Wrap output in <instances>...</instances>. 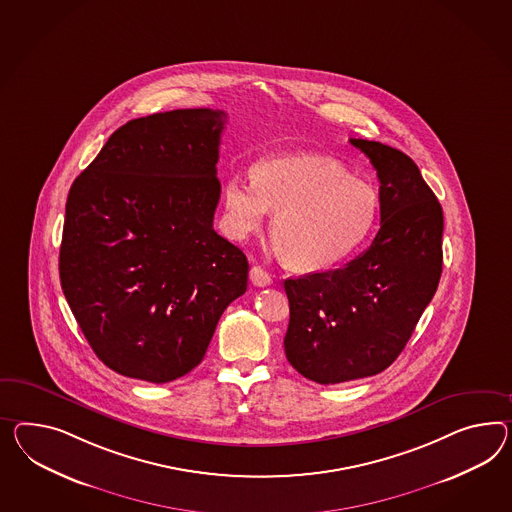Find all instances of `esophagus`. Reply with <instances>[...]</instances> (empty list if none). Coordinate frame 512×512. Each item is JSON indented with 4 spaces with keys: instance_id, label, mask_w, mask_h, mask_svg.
I'll return each instance as SVG.
<instances>
[{
    "instance_id": "34e87169",
    "label": "esophagus",
    "mask_w": 512,
    "mask_h": 512,
    "mask_svg": "<svg viewBox=\"0 0 512 512\" xmlns=\"http://www.w3.org/2000/svg\"><path fill=\"white\" fill-rule=\"evenodd\" d=\"M250 280H252L254 286L265 288V286L271 284V275H269L263 267H260V265H254V267L250 269Z\"/></svg>"
}]
</instances>
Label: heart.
Wrapping results in <instances>:
<instances>
[{
    "mask_svg": "<svg viewBox=\"0 0 512 512\" xmlns=\"http://www.w3.org/2000/svg\"><path fill=\"white\" fill-rule=\"evenodd\" d=\"M226 226L241 239L262 228L273 211L271 237L280 256L299 271H325L358 249L379 217L377 189L353 178L340 161L289 156L260 161L252 180L224 187Z\"/></svg>",
    "mask_w": 512,
    "mask_h": 512,
    "instance_id": "heart-1",
    "label": "heart"
}]
</instances>
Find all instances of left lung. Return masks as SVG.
Segmentation results:
<instances>
[{
    "instance_id": "left-lung-1",
    "label": "left lung",
    "mask_w": 512,
    "mask_h": 512,
    "mask_svg": "<svg viewBox=\"0 0 512 512\" xmlns=\"http://www.w3.org/2000/svg\"><path fill=\"white\" fill-rule=\"evenodd\" d=\"M379 176L380 230L345 267L288 278V362L319 384L377 375L405 349L442 275L444 213L418 165L349 139Z\"/></svg>"
}]
</instances>
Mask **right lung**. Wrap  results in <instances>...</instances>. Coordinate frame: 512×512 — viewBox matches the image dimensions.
Returning a JSON list of instances; mask_svg holds the SVG:
<instances>
[{
    "label": "right lung",
    "mask_w": 512,
    "mask_h": 512,
    "mask_svg": "<svg viewBox=\"0 0 512 512\" xmlns=\"http://www.w3.org/2000/svg\"><path fill=\"white\" fill-rule=\"evenodd\" d=\"M224 122L202 107L130 120L70 187L61 288L92 351L124 377H184L247 291V256L213 230Z\"/></svg>",
    "instance_id": "1"
}]
</instances>
